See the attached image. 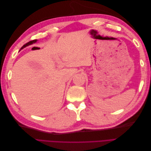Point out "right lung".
<instances>
[{
	"label": "right lung",
	"instance_id": "right-lung-1",
	"mask_svg": "<svg viewBox=\"0 0 151 151\" xmlns=\"http://www.w3.org/2000/svg\"><path fill=\"white\" fill-rule=\"evenodd\" d=\"M36 41H37V40H34L30 41V42H29L28 43H26L25 45H24L23 46H22V47H21V49L24 48V47H26V46H28V45H31V44H33V43H36Z\"/></svg>",
	"mask_w": 151,
	"mask_h": 151
}]
</instances>
